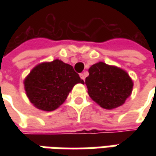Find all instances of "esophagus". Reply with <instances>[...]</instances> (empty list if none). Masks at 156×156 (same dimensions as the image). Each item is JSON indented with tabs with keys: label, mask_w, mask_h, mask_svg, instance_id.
<instances>
[{
	"label": "esophagus",
	"mask_w": 156,
	"mask_h": 156,
	"mask_svg": "<svg viewBox=\"0 0 156 156\" xmlns=\"http://www.w3.org/2000/svg\"><path fill=\"white\" fill-rule=\"evenodd\" d=\"M80 76H81V78L84 81L85 80V77H86V75H85V73H81V74H80Z\"/></svg>",
	"instance_id": "esophagus-1"
}]
</instances>
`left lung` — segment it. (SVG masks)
Listing matches in <instances>:
<instances>
[{"label":"left lung","instance_id":"left-lung-1","mask_svg":"<svg viewBox=\"0 0 156 156\" xmlns=\"http://www.w3.org/2000/svg\"><path fill=\"white\" fill-rule=\"evenodd\" d=\"M88 73L85 80L87 93L105 109L122 106L132 93L134 83L123 69L100 62L92 65Z\"/></svg>","mask_w":156,"mask_h":156}]
</instances>
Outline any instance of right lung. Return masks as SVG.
<instances>
[{
    "mask_svg": "<svg viewBox=\"0 0 156 156\" xmlns=\"http://www.w3.org/2000/svg\"><path fill=\"white\" fill-rule=\"evenodd\" d=\"M23 83L27 96L35 108L53 111L65 101L75 84H84V81L71 65L56 59L35 66Z\"/></svg>",
    "mask_w": 156,
    "mask_h": 156,
    "instance_id": "obj_1",
    "label": "right lung"
}]
</instances>
